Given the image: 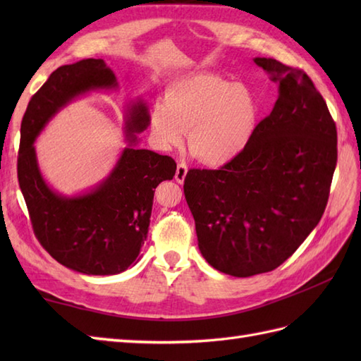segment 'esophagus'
<instances>
[{
    "instance_id": "obj_1",
    "label": "esophagus",
    "mask_w": 361,
    "mask_h": 361,
    "mask_svg": "<svg viewBox=\"0 0 361 361\" xmlns=\"http://www.w3.org/2000/svg\"><path fill=\"white\" fill-rule=\"evenodd\" d=\"M186 173H188V166L185 163H180L178 166H176V172H175L176 183L183 185V183H185V178H186Z\"/></svg>"
}]
</instances>
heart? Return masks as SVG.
<instances>
[{
    "mask_svg": "<svg viewBox=\"0 0 361 361\" xmlns=\"http://www.w3.org/2000/svg\"><path fill=\"white\" fill-rule=\"evenodd\" d=\"M257 106L250 91L214 74L175 82L164 104L150 111V132L161 149L178 147L188 132L192 157L224 166L240 155L256 128Z\"/></svg>",
    "mask_w": 361,
    "mask_h": 361,
    "instance_id": "obj_1",
    "label": "heart"
}]
</instances>
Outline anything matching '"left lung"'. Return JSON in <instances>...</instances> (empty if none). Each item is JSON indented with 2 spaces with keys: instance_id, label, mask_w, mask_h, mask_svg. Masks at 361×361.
<instances>
[{
  "instance_id": "8db88e82",
  "label": "left lung",
  "mask_w": 361,
  "mask_h": 361,
  "mask_svg": "<svg viewBox=\"0 0 361 361\" xmlns=\"http://www.w3.org/2000/svg\"><path fill=\"white\" fill-rule=\"evenodd\" d=\"M255 62L279 83L271 113L239 157L190 169L183 186L203 257L235 278L293 255L323 217L336 166V127L312 79L274 59Z\"/></svg>"
}]
</instances>
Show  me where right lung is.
I'll return each mask as SVG.
<instances>
[{
  "instance_id": "obj_1",
  "label": "right lung",
  "mask_w": 361,
  "mask_h": 361,
  "mask_svg": "<svg viewBox=\"0 0 361 361\" xmlns=\"http://www.w3.org/2000/svg\"><path fill=\"white\" fill-rule=\"evenodd\" d=\"M116 87L102 59L63 65L30 97L21 121L17 172L34 234L59 264L83 274H118L137 262L155 189L176 171L171 157L133 147L135 133L149 126L147 106L140 101L130 106L126 122L130 145L101 185L75 197L60 195L46 185L34 149L38 133L74 97Z\"/></svg>"
}]
</instances>
